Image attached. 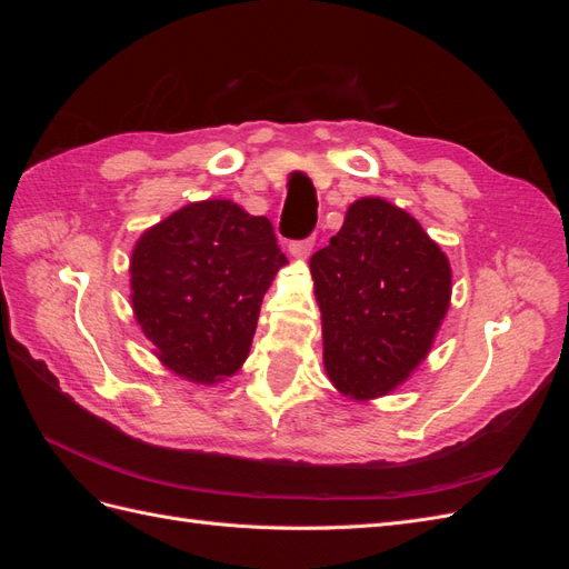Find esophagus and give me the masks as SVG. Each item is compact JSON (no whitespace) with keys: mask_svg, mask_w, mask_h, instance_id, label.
I'll return each mask as SVG.
<instances>
[{"mask_svg":"<svg viewBox=\"0 0 569 569\" xmlns=\"http://www.w3.org/2000/svg\"><path fill=\"white\" fill-rule=\"evenodd\" d=\"M313 251V239H301V242H291L289 244V253L291 258H297V261H306L308 256Z\"/></svg>","mask_w":569,"mask_h":569,"instance_id":"34e87169","label":"esophagus"}]
</instances>
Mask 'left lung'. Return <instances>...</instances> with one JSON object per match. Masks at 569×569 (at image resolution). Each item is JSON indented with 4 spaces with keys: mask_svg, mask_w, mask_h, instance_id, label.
Here are the masks:
<instances>
[{
    "mask_svg": "<svg viewBox=\"0 0 569 569\" xmlns=\"http://www.w3.org/2000/svg\"><path fill=\"white\" fill-rule=\"evenodd\" d=\"M311 274L335 389L368 401L401 387L432 351L451 306L449 256L399 206L363 197L311 256Z\"/></svg>",
    "mask_w": 569,
    "mask_h": 569,
    "instance_id": "obj_1",
    "label": "left lung"
}]
</instances>
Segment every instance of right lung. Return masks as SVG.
<instances>
[{"label":"right lung","mask_w":569,"mask_h":569,"mask_svg":"<svg viewBox=\"0 0 569 569\" xmlns=\"http://www.w3.org/2000/svg\"><path fill=\"white\" fill-rule=\"evenodd\" d=\"M282 266L266 216L230 199L192 201L134 242V320L166 370L194 385L226 382L244 366L263 295Z\"/></svg>","instance_id":"1"}]
</instances>
